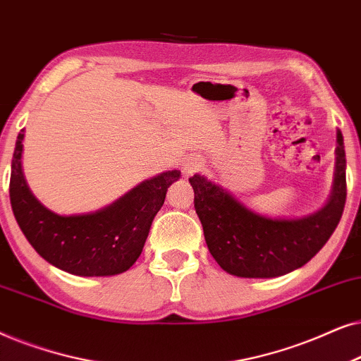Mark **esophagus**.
Returning a JSON list of instances; mask_svg holds the SVG:
<instances>
[{
	"label": "esophagus",
	"instance_id": "esophagus-1",
	"mask_svg": "<svg viewBox=\"0 0 361 361\" xmlns=\"http://www.w3.org/2000/svg\"><path fill=\"white\" fill-rule=\"evenodd\" d=\"M203 165H204V161L201 160V158H198V157H190V158H186L185 165H183L185 175H186V176L193 175L195 171H198L200 168H203Z\"/></svg>",
	"mask_w": 361,
	"mask_h": 361
}]
</instances>
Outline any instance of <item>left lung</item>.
I'll return each instance as SVG.
<instances>
[{"instance_id":"obj_1","label":"left lung","mask_w":361,"mask_h":361,"mask_svg":"<svg viewBox=\"0 0 361 361\" xmlns=\"http://www.w3.org/2000/svg\"><path fill=\"white\" fill-rule=\"evenodd\" d=\"M334 188L329 203L314 214L277 219L257 214L203 175L190 178L195 209L211 256L231 276L269 279L299 269L329 241L347 201V158L337 132Z\"/></svg>"}]
</instances>
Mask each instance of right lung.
<instances>
[{
  "instance_id": "obj_1",
  "label": "right lung",
  "mask_w": 361,
  "mask_h": 361,
  "mask_svg": "<svg viewBox=\"0 0 361 361\" xmlns=\"http://www.w3.org/2000/svg\"><path fill=\"white\" fill-rule=\"evenodd\" d=\"M23 138L24 128L13 153L9 200L19 228L36 252L74 276H115L128 271L142 254L168 188L181 173L171 170L142 181L95 213L61 216L42 206L24 180Z\"/></svg>"
}]
</instances>
